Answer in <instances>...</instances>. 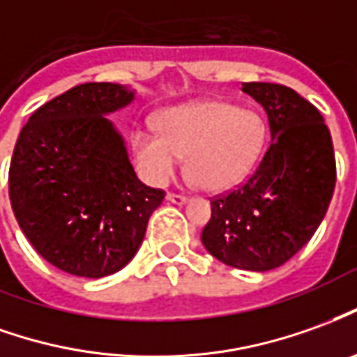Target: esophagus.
Wrapping results in <instances>:
<instances>
[{
  "instance_id": "esophagus-1",
  "label": "esophagus",
  "mask_w": 357,
  "mask_h": 357,
  "mask_svg": "<svg viewBox=\"0 0 357 357\" xmlns=\"http://www.w3.org/2000/svg\"><path fill=\"white\" fill-rule=\"evenodd\" d=\"M166 201H170V203H174V204H183L187 201V197L185 195H179V193H168V195H166Z\"/></svg>"
}]
</instances>
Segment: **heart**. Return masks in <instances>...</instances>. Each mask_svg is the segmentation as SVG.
<instances>
[{
	"mask_svg": "<svg viewBox=\"0 0 357 357\" xmlns=\"http://www.w3.org/2000/svg\"><path fill=\"white\" fill-rule=\"evenodd\" d=\"M158 129L137 127L131 133L137 168L154 185L166 183L187 156L201 189H231L251 174L266 143V123L257 109L222 100L164 109Z\"/></svg>",
	"mask_w": 357,
	"mask_h": 357,
	"instance_id": "obj_1",
	"label": "heart"
}]
</instances>
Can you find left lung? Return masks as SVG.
Masks as SVG:
<instances>
[{"instance_id":"1","label":"left lung","mask_w":357,"mask_h":357,"mask_svg":"<svg viewBox=\"0 0 357 357\" xmlns=\"http://www.w3.org/2000/svg\"><path fill=\"white\" fill-rule=\"evenodd\" d=\"M241 91L265 108L271 144L243 183L211 199L201 241L224 265L265 273L296 255L325 218L335 149L319 109L296 91L274 83Z\"/></svg>"}]
</instances>
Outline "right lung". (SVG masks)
<instances>
[{
    "label": "right lung",
    "instance_id": "add662e5",
    "mask_svg": "<svg viewBox=\"0 0 357 357\" xmlns=\"http://www.w3.org/2000/svg\"><path fill=\"white\" fill-rule=\"evenodd\" d=\"M133 98L116 83L77 84L40 106L17 139L9 166L15 218L32 248L63 273H118L164 199L137 178L106 118Z\"/></svg>",
    "mask_w": 357,
    "mask_h": 357
}]
</instances>
